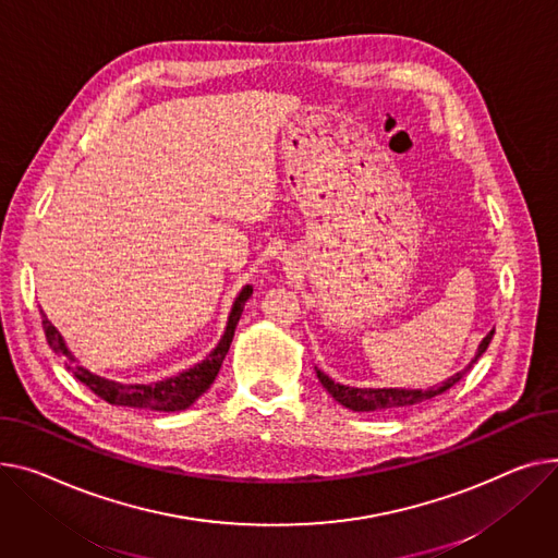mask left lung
Returning a JSON list of instances; mask_svg holds the SVG:
<instances>
[{"label":"left lung","mask_w":558,"mask_h":558,"mask_svg":"<svg viewBox=\"0 0 558 558\" xmlns=\"http://www.w3.org/2000/svg\"><path fill=\"white\" fill-rule=\"evenodd\" d=\"M494 339V329L487 333L485 339H482V343L477 345V352L475 356L471 359V363L460 369V373H456L453 377H449L447 381H441L439 386H430L426 390H405V388H352V386H343V384H337L331 381L325 373H320V369L316 367V377L318 381L323 384V388L337 399L341 405L350 408V411L354 413H369V411H390V408H403V405H415V403H422L426 399H433L441 392H447L449 388H453L469 369L473 367V363L482 356V352H485L489 348Z\"/></svg>","instance_id":"8db88e82"}]
</instances>
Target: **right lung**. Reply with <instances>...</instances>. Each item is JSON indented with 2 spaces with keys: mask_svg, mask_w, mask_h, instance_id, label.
<instances>
[{
  "mask_svg": "<svg viewBox=\"0 0 558 558\" xmlns=\"http://www.w3.org/2000/svg\"><path fill=\"white\" fill-rule=\"evenodd\" d=\"M253 287L246 284L240 295L233 303V310L229 314V323L225 329V337L219 339L217 348L197 365H193L185 373H179L177 377L157 381V384H119V381H109L105 377H98L83 365H78L76 356H73L62 339V333L53 327V323L45 316L43 312V327L47 333V341L51 350L60 356H64L66 369H71L73 377H76L81 384H85L94 395L105 399L111 405H128V408H143V411H159V413H177L185 411V408L193 405L215 381L221 361H225L233 333L238 327V320L244 312V303L251 299Z\"/></svg>",
  "mask_w": 558,
  "mask_h": 558,
  "instance_id": "add662e5",
  "label": "right lung"
}]
</instances>
